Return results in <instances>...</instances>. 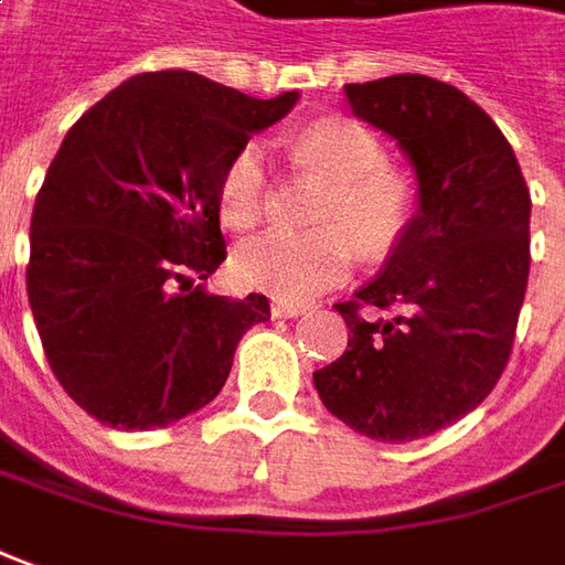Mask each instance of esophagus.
Masks as SVG:
<instances>
[{"mask_svg": "<svg viewBox=\"0 0 565 565\" xmlns=\"http://www.w3.org/2000/svg\"><path fill=\"white\" fill-rule=\"evenodd\" d=\"M270 313L276 320H291V317H301L307 313V305H295V301H274L270 305Z\"/></svg>", "mask_w": 565, "mask_h": 565, "instance_id": "obj_1", "label": "esophagus"}]
</instances>
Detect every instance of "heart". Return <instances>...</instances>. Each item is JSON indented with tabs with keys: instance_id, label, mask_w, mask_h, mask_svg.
I'll return each mask as SVG.
<instances>
[{
	"instance_id": "heart-1",
	"label": "heart",
	"mask_w": 565,
	"mask_h": 565,
	"mask_svg": "<svg viewBox=\"0 0 565 565\" xmlns=\"http://www.w3.org/2000/svg\"><path fill=\"white\" fill-rule=\"evenodd\" d=\"M291 159L326 181L313 209L317 231H270L236 248L233 270L248 289L305 301L348 279L358 239L369 252L396 243L412 215V184L387 166L381 138L353 119H320L291 138ZM267 159L258 141L243 143L221 171L217 212L224 227L248 231L267 209Z\"/></svg>"
}]
</instances>
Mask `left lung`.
Masks as SVG:
<instances>
[{"instance_id":"1","label":"left lung","mask_w":565,"mask_h":565,"mask_svg":"<svg viewBox=\"0 0 565 565\" xmlns=\"http://www.w3.org/2000/svg\"><path fill=\"white\" fill-rule=\"evenodd\" d=\"M344 95L406 153L418 212L384 270L338 305L348 350L313 384L356 434L408 443L465 418L501 379L526 298L532 200L501 128L455 85L399 73Z\"/></svg>"}]
</instances>
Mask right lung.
<instances>
[{"instance_id": "obj_1", "label": "right lung", "mask_w": 565, "mask_h": 565, "mask_svg": "<svg viewBox=\"0 0 565 565\" xmlns=\"http://www.w3.org/2000/svg\"><path fill=\"white\" fill-rule=\"evenodd\" d=\"M298 92L258 100L190 70L131 76L70 128L30 221L26 295L61 387L116 430L209 406L236 344L270 320L209 279L227 258L217 184Z\"/></svg>"}]
</instances>
